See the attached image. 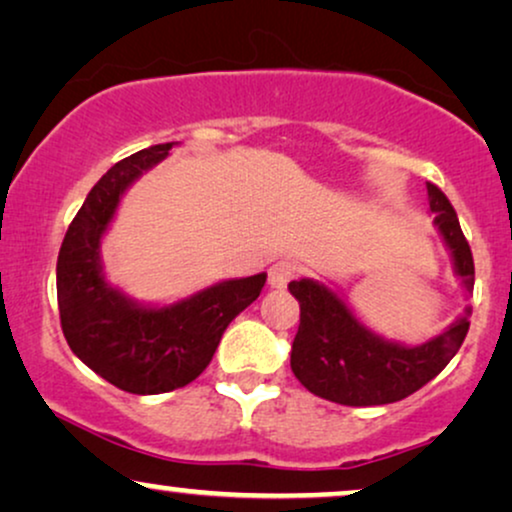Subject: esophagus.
Listing matches in <instances>:
<instances>
[{"label":"esophagus","instance_id":"1","mask_svg":"<svg viewBox=\"0 0 512 512\" xmlns=\"http://www.w3.org/2000/svg\"><path fill=\"white\" fill-rule=\"evenodd\" d=\"M295 276V267L290 262H276L269 267V286L281 290L290 283V278Z\"/></svg>","mask_w":512,"mask_h":512}]
</instances>
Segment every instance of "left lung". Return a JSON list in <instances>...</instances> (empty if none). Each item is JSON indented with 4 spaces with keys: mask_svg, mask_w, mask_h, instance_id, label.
<instances>
[{
    "mask_svg": "<svg viewBox=\"0 0 512 512\" xmlns=\"http://www.w3.org/2000/svg\"><path fill=\"white\" fill-rule=\"evenodd\" d=\"M430 212L454 260L463 288L472 293L475 262L449 198L428 184ZM300 302V328L290 352L295 378L316 397L345 406H380L409 397L456 357L470 328V307L444 333L423 345H401L373 333L342 297L312 278L288 283Z\"/></svg>",
    "mask_w": 512,
    "mask_h": 512,
    "instance_id": "left-lung-1",
    "label": "left lung"
}]
</instances>
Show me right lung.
<instances>
[{"label":"right lung","mask_w":512,"mask_h":512,"mask_svg":"<svg viewBox=\"0 0 512 512\" xmlns=\"http://www.w3.org/2000/svg\"><path fill=\"white\" fill-rule=\"evenodd\" d=\"M158 144L115 163L89 191L56 264L61 328L77 359L129 394H163L208 368L231 321L260 297L267 274L215 283L165 307H146L106 281L101 238L122 193L170 153Z\"/></svg>","instance_id":"1"}]
</instances>
